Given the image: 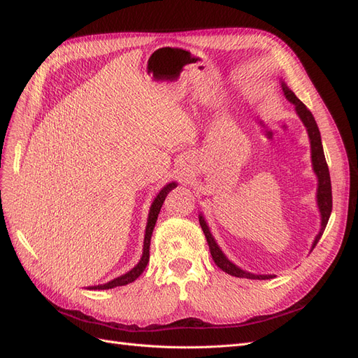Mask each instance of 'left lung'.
I'll list each match as a JSON object with an SVG mask.
<instances>
[{
	"label": "left lung",
	"mask_w": 358,
	"mask_h": 358,
	"mask_svg": "<svg viewBox=\"0 0 358 358\" xmlns=\"http://www.w3.org/2000/svg\"><path fill=\"white\" fill-rule=\"evenodd\" d=\"M282 90L285 92L287 99L296 106V110L301 119V122L305 124L308 134L310 138V149H312V164H313V170H315L317 176H318V206H320V212H321V230L318 233V236L315 237V242H313L312 248H315V245L318 243V241L321 239V236L326 230V225L329 222L330 213H331V208H333V200H331V182H330V173H329V166L326 157H324V150H322V143H321V134L318 125L315 122V117L310 113V110L308 107L303 104L297 96L294 95V92L289 91L285 85H282ZM200 225L201 230L206 236V241H208L209 245V251L212 255V259L215 262V264L218 266L221 270H224L225 273H229L231 276L236 278H248V279H270L273 278L272 275H252L243 272L242 268H239L237 266H234L233 263H230L227 257L222 254L221 249L216 245V242L213 241V237L206 225V221L203 220V216H200Z\"/></svg>",
	"instance_id": "8db88e82"
}]
</instances>
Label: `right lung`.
I'll use <instances>...</instances> for the list:
<instances>
[{
  "mask_svg": "<svg viewBox=\"0 0 358 358\" xmlns=\"http://www.w3.org/2000/svg\"><path fill=\"white\" fill-rule=\"evenodd\" d=\"M176 187L175 182L169 183V185H166L164 188H162L159 191V194L157 196V199L154 200L152 206H150V210H149V218H148V225H146V234H145V245H143V255H142V259H140L138 264L133 268L129 270L128 273L119 276L113 280H110V282L107 284H103V285H95V287H90V289H109V288H115V287H122V285H127L129 282H134V280L143 273V270L146 268L148 263H149V246H150V237H152V231H154V227H155V222H157V218H158V213L161 210V206L162 203H164L167 194Z\"/></svg>",
  "mask_w": 358,
  "mask_h": 358,
  "instance_id": "1",
  "label": "right lung"
}]
</instances>
